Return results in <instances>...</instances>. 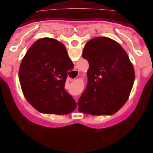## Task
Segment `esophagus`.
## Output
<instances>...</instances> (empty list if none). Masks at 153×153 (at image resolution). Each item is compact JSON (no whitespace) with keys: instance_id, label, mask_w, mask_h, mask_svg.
Wrapping results in <instances>:
<instances>
[{"instance_id":"34e87169","label":"esophagus","mask_w":153,"mask_h":153,"mask_svg":"<svg viewBox=\"0 0 153 153\" xmlns=\"http://www.w3.org/2000/svg\"><path fill=\"white\" fill-rule=\"evenodd\" d=\"M74 72H75V73H76L77 75L78 74V73H79V69H78V68H75V69H74ZM70 80H73V78H70V79H69ZM75 101H76V102L77 103V101H78V97H75Z\"/></svg>"}]
</instances>
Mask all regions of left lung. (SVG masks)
Wrapping results in <instances>:
<instances>
[{
  "label": "left lung",
  "instance_id": "1",
  "mask_svg": "<svg viewBox=\"0 0 153 153\" xmlns=\"http://www.w3.org/2000/svg\"><path fill=\"white\" fill-rule=\"evenodd\" d=\"M82 57L89 68L86 89L78 101V111L92 115L117 112L128 100L135 79L126 52L115 41L98 37L86 43Z\"/></svg>",
  "mask_w": 153,
  "mask_h": 153
}]
</instances>
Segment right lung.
Listing matches in <instances>:
<instances>
[{"instance_id":"obj_1","label":"right lung","mask_w":153,"mask_h":153,"mask_svg":"<svg viewBox=\"0 0 153 153\" xmlns=\"http://www.w3.org/2000/svg\"><path fill=\"white\" fill-rule=\"evenodd\" d=\"M66 47L50 38L32 45L21 62L19 78L27 101L39 112L64 115L76 107L73 97L64 89L68 72L73 69Z\"/></svg>"}]
</instances>
